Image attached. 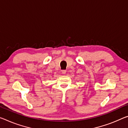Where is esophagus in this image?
I'll use <instances>...</instances> for the list:
<instances>
[{"label": "esophagus", "instance_id": "34e87169", "mask_svg": "<svg viewBox=\"0 0 128 128\" xmlns=\"http://www.w3.org/2000/svg\"><path fill=\"white\" fill-rule=\"evenodd\" d=\"M62 74H65L66 73V70H62Z\"/></svg>", "mask_w": 128, "mask_h": 128}]
</instances>
